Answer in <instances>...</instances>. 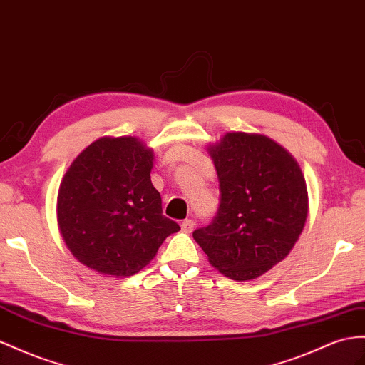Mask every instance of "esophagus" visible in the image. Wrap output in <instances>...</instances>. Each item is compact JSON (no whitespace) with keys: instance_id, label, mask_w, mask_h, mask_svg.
<instances>
[{"instance_id":"obj_1","label":"esophagus","mask_w":365,"mask_h":365,"mask_svg":"<svg viewBox=\"0 0 365 365\" xmlns=\"http://www.w3.org/2000/svg\"><path fill=\"white\" fill-rule=\"evenodd\" d=\"M194 220L192 219H185L182 223H180V227H182V231H185V232H191L192 230H194Z\"/></svg>"}]
</instances>
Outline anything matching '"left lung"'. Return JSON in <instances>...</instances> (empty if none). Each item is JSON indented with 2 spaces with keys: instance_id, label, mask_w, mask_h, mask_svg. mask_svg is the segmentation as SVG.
I'll use <instances>...</instances> for the list:
<instances>
[{
  "instance_id": "obj_1",
  "label": "left lung",
  "mask_w": 365,
  "mask_h": 365,
  "mask_svg": "<svg viewBox=\"0 0 365 365\" xmlns=\"http://www.w3.org/2000/svg\"><path fill=\"white\" fill-rule=\"evenodd\" d=\"M219 177V210L192 237L210 264L232 280H250L285 259L308 211L301 168L259 134L228 133L210 149Z\"/></svg>"
}]
</instances>
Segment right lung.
<instances>
[{
    "label": "right lung",
    "mask_w": 365,
    "mask_h": 365,
    "mask_svg": "<svg viewBox=\"0 0 365 365\" xmlns=\"http://www.w3.org/2000/svg\"><path fill=\"white\" fill-rule=\"evenodd\" d=\"M153 151L134 137H103L72 162L58 191V225L71 253L108 276H133L180 230L151 183Z\"/></svg>",
    "instance_id": "obj_1"
}]
</instances>
